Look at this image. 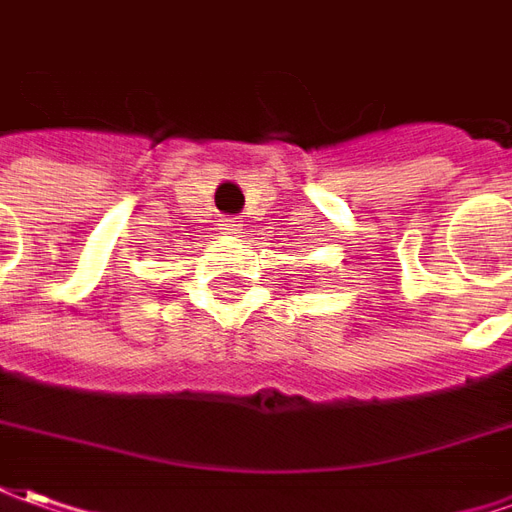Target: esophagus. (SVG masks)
I'll return each instance as SVG.
<instances>
[{
	"instance_id": "esophagus-1",
	"label": "esophagus",
	"mask_w": 512,
	"mask_h": 512,
	"mask_svg": "<svg viewBox=\"0 0 512 512\" xmlns=\"http://www.w3.org/2000/svg\"><path fill=\"white\" fill-rule=\"evenodd\" d=\"M222 225H225L222 231H228V234H236V231H239V225H242V220H239V217H225V220H222Z\"/></svg>"
}]
</instances>
